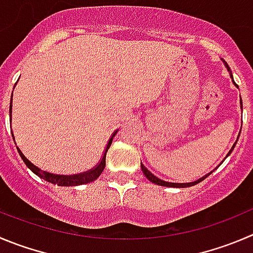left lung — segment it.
I'll use <instances>...</instances> for the list:
<instances>
[{"label":"left lung","instance_id":"8db88e82","mask_svg":"<svg viewBox=\"0 0 253 253\" xmlns=\"http://www.w3.org/2000/svg\"><path fill=\"white\" fill-rule=\"evenodd\" d=\"M225 66H226V68H227V71L230 72V76H231V78H232V74H231L230 67L227 66V63H225ZM232 82H233V79H232ZM233 84H235V85H237V84L235 83V82H233ZM240 103H241V108H242V100H240ZM239 136H240V134H239ZM237 139H239V138H237ZM236 143H237V140H236ZM236 143L233 144V145H232V148H231V150L228 151L227 156L230 155L231 153H232V150H233V148H235V145H236ZM140 167H141V170H143L144 175H145V176H146V179H148V180H150L151 182H154V184H156V185H160V186H168V187H189V186H194V185H196V184H199V182H201V181H203L204 179H206V177H208L209 175L211 174V172H210V174H208V175H205V176L200 177V179H199V180H196V181H192V182H184V184H177V182H168V181H164V180L159 179V177H156L155 175H153V174H151V172L149 171V170L146 169L145 167H144V164H141Z\"/></svg>","mask_w":253,"mask_h":253}]
</instances>
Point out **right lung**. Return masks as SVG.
<instances>
[{"mask_svg":"<svg viewBox=\"0 0 253 253\" xmlns=\"http://www.w3.org/2000/svg\"><path fill=\"white\" fill-rule=\"evenodd\" d=\"M12 94H13V92H12ZM12 97H13V95H12ZM11 109H12V99H11V104H9V113H12ZM117 131H114V133H113L112 138H110L109 141H108L107 148H105L102 159H100V161L97 164V167L93 168L92 170H88V171H85V172H82V174L57 175V174H50V172H48V171H43V170H41L40 168L36 167L35 164H32V163H31V161L28 160L25 155H23V153L20 150V149L18 148L17 149H18V153H20L22 160L25 161V164L27 165V167L30 168V169L32 170L36 175H37V176L42 177L43 180L50 182V184L59 185V186H77V185H84V184H88V182H92L99 177V175L102 174L103 170H104V168H105V156H107V151H108V149L110 148V145H112L113 138H114V135L117 134Z\"/></svg>","mask_w":253,"mask_h":253,"instance_id":"1","label":"right lung"}]
</instances>
